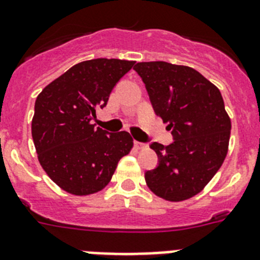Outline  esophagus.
<instances>
[{
	"label": "esophagus",
	"mask_w": 260,
	"mask_h": 260,
	"mask_svg": "<svg viewBox=\"0 0 260 260\" xmlns=\"http://www.w3.org/2000/svg\"><path fill=\"white\" fill-rule=\"evenodd\" d=\"M135 146L137 147V149H145V147L147 146L146 144H144V142H140V141H135Z\"/></svg>",
	"instance_id": "obj_1"
}]
</instances>
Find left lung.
I'll return each mask as SVG.
<instances>
[{
	"mask_svg": "<svg viewBox=\"0 0 260 260\" xmlns=\"http://www.w3.org/2000/svg\"><path fill=\"white\" fill-rule=\"evenodd\" d=\"M133 70L175 140L168 146L150 145L159 165L145 174L147 186L166 201L189 200L209 184L228 153L232 125L220 90L188 66L158 60Z\"/></svg>",
	"mask_w": 260,
	"mask_h": 260,
	"instance_id": "1",
	"label": "left lung"
}]
</instances>
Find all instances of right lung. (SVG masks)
I'll return each mask as SVG.
<instances>
[{"label":"right lung","instance_id":"right-lung-1","mask_svg":"<svg viewBox=\"0 0 260 260\" xmlns=\"http://www.w3.org/2000/svg\"><path fill=\"white\" fill-rule=\"evenodd\" d=\"M135 60H84L51 81L35 102L32 139L48 176L74 196L102 190L133 147L125 131L107 133L92 120Z\"/></svg>","mask_w":260,"mask_h":260}]
</instances>
